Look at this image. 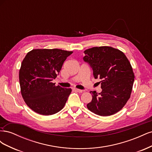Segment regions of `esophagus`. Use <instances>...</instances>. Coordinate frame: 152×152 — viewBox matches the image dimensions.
Here are the masks:
<instances>
[{"mask_svg": "<svg viewBox=\"0 0 152 152\" xmlns=\"http://www.w3.org/2000/svg\"><path fill=\"white\" fill-rule=\"evenodd\" d=\"M74 90L77 92H78V93H82V90L81 89H74Z\"/></svg>", "mask_w": 152, "mask_h": 152, "instance_id": "esophagus-1", "label": "esophagus"}]
</instances>
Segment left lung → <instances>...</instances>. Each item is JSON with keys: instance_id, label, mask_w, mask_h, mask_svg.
Here are the masks:
<instances>
[{"instance_id": "obj_1", "label": "left lung", "mask_w": 152, "mask_h": 152, "mask_svg": "<svg viewBox=\"0 0 152 152\" xmlns=\"http://www.w3.org/2000/svg\"><path fill=\"white\" fill-rule=\"evenodd\" d=\"M84 60L93 70L95 79H101L102 91H91V102L87 104L91 112L100 116L118 112L130 98L134 73L123 52L109 46L94 47L85 51Z\"/></svg>"}]
</instances>
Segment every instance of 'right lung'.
<instances>
[{"label": "right lung", "instance_id": "add662e5", "mask_svg": "<svg viewBox=\"0 0 152 152\" xmlns=\"http://www.w3.org/2000/svg\"><path fill=\"white\" fill-rule=\"evenodd\" d=\"M72 53L59 49H35L26 54L19 72L21 93L26 105L35 112L50 115L65 105L72 89L56 86L52 80Z\"/></svg>", "mask_w": 152, "mask_h": 152}]
</instances>
